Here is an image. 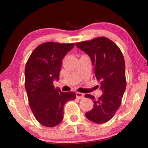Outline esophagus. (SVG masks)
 Wrapping results in <instances>:
<instances>
[{
	"label": "esophagus",
	"mask_w": 148,
	"mask_h": 148,
	"mask_svg": "<svg viewBox=\"0 0 148 148\" xmlns=\"http://www.w3.org/2000/svg\"><path fill=\"white\" fill-rule=\"evenodd\" d=\"M76 97L78 98V99H82V98L84 97V94L82 93H79V92H77L76 93Z\"/></svg>",
	"instance_id": "34e87169"
}]
</instances>
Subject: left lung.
<instances>
[{"mask_svg":"<svg viewBox=\"0 0 148 148\" xmlns=\"http://www.w3.org/2000/svg\"><path fill=\"white\" fill-rule=\"evenodd\" d=\"M76 46L90 56L94 67L95 77L100 83L103 94L95 99L85 95L93 102V107L87 112V119L97 124L107 123L114 115L121 104L126 87L125 62L116 45L105 37L76 43Z\"/></svg>","mask_w":148,"mask_h":148,"instance_id":"1","label":"left lung"}]
</instances>
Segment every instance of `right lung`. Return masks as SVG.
Segmentation results:
<instances>
[{
	"label": "right lung",
	"instance_id": "add662e5",
	"mask_svg": "<svg viewBox=\"0 0 148 148\" xmlns=\"http://www.w3.org/2000/svg\"><path fill=\"white\" fill-rule=\"evenodd\" d=\"M74 43L46 42L34 49L25 67V88L29 105L37 121L47 127H54L62 121L64 106L76 99L72 91L55 88L59 79L62 59Z\"/></svg>",
	"mask_w": 148,
	"mask_h": 148
}]
</instances>
